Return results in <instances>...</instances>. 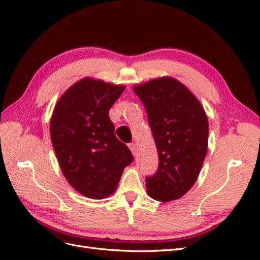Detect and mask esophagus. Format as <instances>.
Listing matches in <instances>:
<instances>
[{"instance_id":"esophagus-1","label":"esophagus","mask_w":260,"mask_h":260,"mask_svg":"<svg viewBox=\"0 0 260 260\" xmlns=\"http://www.w3.org/2000/svg\"><path fill=\"white\" fill-rule=\"evenodd\" d=\"M128 147L130 148V151L132 152V154L135 155V154H136V149H137L136 144H135V143H129V144H128Z\"/></svg>"}]
</instances>
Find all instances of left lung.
Returning a JSON list of instances; mask_svg holds the SVG:
<instances>
[{
  "instance_id": "1",
  "label": "left lung",
  "mask_w": 260,
  "mask_h": 260,
  "mask_svg": "<svg viewBox=\"0 0 260 260\" xmlns=\"http://www.w3.org/2000/svg\"><path fill=\"white\" fill-rule=\"evenodd\" d=\"M158 152V169L146 177L147 193L159 202L183 196L194 185L208 145V120L200 101L184 84L161 77L136 85Z\"/></svg>"
}]
</instances>
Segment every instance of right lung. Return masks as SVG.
I'll list each match as a JSON object with an SVG mask.
<instances>
[{
    "instance_id": "1",
    "label": "right lung",
    "mask_w": 260,
    "mask_h": 260,
    "mask_svg": "<svg viewBox=\"0 0 260 260\" xmlns=\"http://www.w3.org/2000/svg\"><path fill=\"white\" fill-rule=\"evenodd\" d=\"M125 86L84 78L62 94L50 123L53 148L68 183L89 199L115 192L133 160L115 136L108 112Z\"/></svg>"
}]
</instances>
